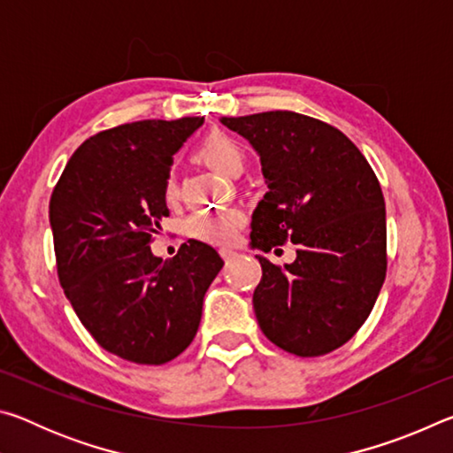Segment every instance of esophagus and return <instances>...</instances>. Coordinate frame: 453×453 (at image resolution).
<instances>
[{"label":"esophagus","mask_w":453,"mask_h":453,"mask_svg":"<svg viewBox=\"0 0 453 453\" xmlns=\"http://www.w3.org/2000/svg\"><path fill=\"white\" fill-rule=\"evenodd\" d=\"M219 256L226 259V262H229V259H234L237 254L235 251H232V250H227V248H224V250H219Z\"/></svg>","instance_id":"1"}]
</instances>
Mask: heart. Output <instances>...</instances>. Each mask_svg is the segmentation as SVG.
<instances>
[{"mask_svg":"<svg viewBox=\"0 0 453 453\" xmlns=\"http://www.w3.org/2000/svg\"><path fill=\"white\" fill-rule=\"evenodd\" d=\"M197 157L213 170L221 172L229 178H237L245 167V151L242 143L224 132H213L199 143ZM165 197L173 199L178 196V180L172 172L165 178ZM243 213L240 210H219V211H197L186 219V234L197 242L227 245L235 240L237 232L243 226Z\"/></svg>","mask_w":453,"mask_h":453,"instance_id":"b5f03b06","label":"heart"}]
</instances>
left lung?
Here are the masks:
<instances>
[{
    "label": "left lung",
    "mask_w": 453,
    "mask_h": 453,
    "mask_svg": "<svg viewBox=\"0 0 453 453\" xmlns=\"http://www.w3.org/2000/svg\"><path fill=\"white\" fill-rule=\"evenodd\" d=\"M221 124L259 153L270 189L251 216V248L297 245L283 267L257 256V324L289 354H329L364 326L386 280L380 181L340 129L310 116L264 111Z\"/></svg>",
    "instance_id": "8db88e82"
}]
</instances>
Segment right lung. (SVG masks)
<instances>
[{
  "mask_svg": "<svg viewBox=\"0 0 453 453\" xmlns=\"http://www.w3.org/2000/svg\"><path fill=\"white\" fill-rule=\"evenodd\" d=\"M203 118L143 119L91 135L67 162L50 199L59 283L94 340L134 364L172 362L194 340L203 296L224 267L189 240L172 259L151 254L170 216L173 153Z\"/></svg>",
  "mask_w": 453,
  "mask_h": 453,
  "instance_id": "right-lung-1",
  "label": "right lung"
}]
</instances>
